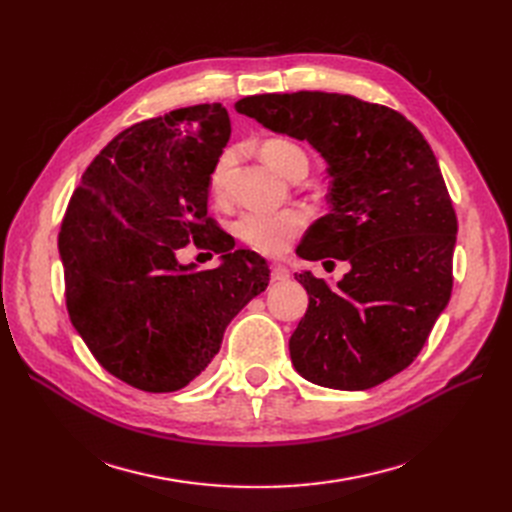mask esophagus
I'll use <instances>...</instances> for the list:
<instances>
[{
	"instance_id": "1",
	"label": "esophagus",
	"mask_w": 512,
	"mask_h": 512,
	"mask_svg": "<svg viewBox=\"0 0 512 512\" xmlns=\"http://www.w3.org/2000/svg\"><path fill=\"white\" fill-rule=\"evenodd\" d=\"M288 277H290L288 269L284 265H280V262H273V265H271V280L273 282H284V280H288Z\"/></svg>"
}]
</instances>
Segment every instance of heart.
Instances as JSON below:
<instances>
[{
    "label": "heart",
    "instance_id": "b5f03b06",
    "mask_svg": "<svg viewBox=\"0 0 512 512\" xmlns=\"http://www.w3.org/2000/svg\"><path fill=\"white\" fill-rule=\"evenodd\" d=\"M258 153L262 160L286 179L297 173L299 168L307 170L305 151L299 145L286 141V138H269V141L258 147ZM232 162H235V149H224L211 170L209 188L213 198L222 200L226 196V179ZM305 222L307 218L301 209H286L277 213L247 211L235 222L232 230H235L237 239L245 245H250L252 250L260 254L277 256L282 254L290 245V241L299 235Z\"/></svg>",
    "mask_w": 512,
    "mask_h": 512
}]
</instances>
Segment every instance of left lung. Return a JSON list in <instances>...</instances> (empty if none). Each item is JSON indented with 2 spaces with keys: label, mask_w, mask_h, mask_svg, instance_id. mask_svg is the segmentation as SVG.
Returning <instances> with one entry per match:
<instances>
[{
  "label": "left lung",
  "mask_w": 512,
  "mask_h": 512,
  "mask_svg": "<svg viewBox=\"0 0 512 512\" xmlns=\"http://www.w3.org/2000/svg\"><path fill=\"white\" fill-rule=\"evenodd\" d=\"M235 108L327 162L331 213L297 252L350 262L335 288L294 275L309 294L288 344L294 369L339 391L393 378L421 352L453 290L457 215L425 136L389 106L327 91L247 96Z\"/></svg>",
  "instance_id": "8db88e82"
}]
</instances>
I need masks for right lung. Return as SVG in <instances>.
<instances>
[{
	"mask_svg": "<svg viewBox=\"0 0 512 512\" xmlns=\"http://www.w3.org/2000/svg\"><path fill=\"white\" fill-rule=\"evenodd\" d=\"M230 138L222 104L134 123L89 164L59 232L76 333L115 378L147 393L188 386L220 352L228 322L269 286L267 260L235 250L207 218L209 179ZM188 242L218 270L181 266Z\"/></svg>",
	"mask_w": 512,
	"mask_h": 512,
	"instance_id": "add662e5",
	"label": "right lung"
}]
</instances>
